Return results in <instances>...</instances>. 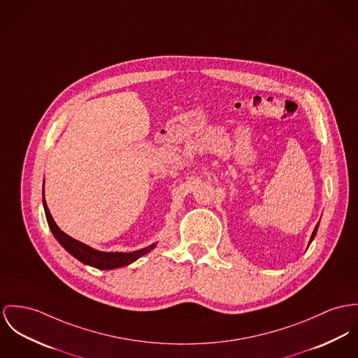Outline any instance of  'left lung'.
Masks as SVG:
<instances>
[{
  "label": "left lung",
  "instance_id": "1",
  "mask_svg": "<svg viewBox=\"0 0 358 358\" xmlns=\"http://www.w3.org/2000/svg\"><path fill=\"white\" fill-rule=\"evenodd\" d=\"M317 229H319V223L315 226V230H313V233H312V236H310V240H309V244H308V247L310 245V243L313 241V238H315V236H316V233H317Z\"/></svg>",
  "mask_w": 358,
  "mask_h": 358
}]
</instances>
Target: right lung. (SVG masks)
Segmentation results:
<instances>
[{"label":"right lung","instance_id":"add662e5","mask_svg":"<svg viewBox=\"0 0 358 358\" xmlns=\"http://www.w3.org/2000/svg\"><path fill=\"white\" fill-rule=\"evenodd\" d=\"M43 208H45V214H46V220L49 223V227L55 237V240L62 245L65 250H68L73 257H76L79 262H82L85 266H91L99 270H114V268H120L124 266H128L134 262H136L138 257L144 256L145 253L151 252L154 248L157 247V243L150 245V247L138 249L135 252H102V250H96L94 248L88 247L85 244H83L80 241L72 238L71 236H68L66 233H64L55 223L49 207L46 204L45 200V181H43Z\"/></svg>","mask_w":358,"mask_h":358}]
</instances>
